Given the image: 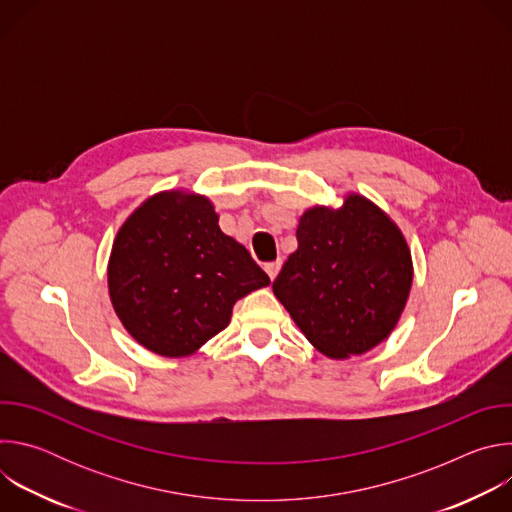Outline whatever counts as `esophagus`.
Returning a JSON list of instances; mask_svg holds the SVG:
<instances>
[{"instance_id": "esophagus-1", "label": "esophagus", "mask_w": 512, "mask_h": 512, "mask_svg": "<svg viewBox=\"0 0 512 512\" xmlns=\"http://www.w3.org/2000/svg\"><path fill=\"white\" fill-rule=\"evenodd\" d=\"M279 269H281V259H277V261H271V263H265V271H267V275L271 277V281L277 277Z\"/></svg>"}]
</instances>
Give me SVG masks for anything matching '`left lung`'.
<instances>
[{"label":"left lung","mask_w":512,"mask_h":512,"mask_svg":"<svg viewBox=\"0 0 512 512\" xmlns=\"http://www.w3.org/2000/svg\"><path fill=\"white\" fill-rule=\"evenodd\" d=\"M296 235L273 294L310 344L342 360L387 340L413 283L411 251L393 218L348 192L336 208H308Z\"/></svg>","instance_id":"left-lung-1"}]
</instances>
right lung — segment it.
Masks as SVG:
<instances>
[{"mask_svg": "<svg viewBox=\"0 0 512 512\" xmlns=\"http://www.w3.org/2000/svg\"><path fill=\"white\" fill-rule=\"evenodd\" d=\"M269 283L218 227L212 200L186 188L145 198L117 231L107 263L119 322L137 344L168 358L200 350L229 326L237 300Z\"/></svg>", "mask_w": 512, "mask_h": 512, "instance_id": "right-lung-1", "label": "right lung"}]
</instances>
